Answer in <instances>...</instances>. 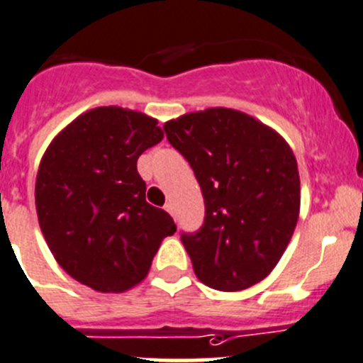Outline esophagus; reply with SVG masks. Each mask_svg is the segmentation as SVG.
<instances>
[{
	"mask_svg": "<svg viewBox=\"0 0 363 363\" xmlns=\"http://www.w3.org/2000/svg\"><path fill=\"white\" fill-rule=\"evenodd\" d=\"M164 208L167 210V212L171 213V216H174V205H172L171 201H169V203H165V206H164Z\"/></svg>",
	"mask_w": 363,
	"mask_h": 363,
	"instance_id": "esophagus-1",
	"label": "esophagus"
}]
</instances>
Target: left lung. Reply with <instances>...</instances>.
Masks as SVG:
<instances>
[{"instance_id":"1","label":"left lung","mask_w":363,"mask_h":363,"mask_svg":"<svg viewBox=\"0 0 363 363\" xmlns=\"http://www.w3.org/2000/svg\"><path fill=\"white\" fill-rule=\"evenodd\" d=\"M164 132L205 199L201 228L179 237L196 276L224 292L262 281L299 216L298 162L289 144L247 113L220 106L169 121Z\"/></svg>"}]
</instances>
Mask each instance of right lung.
Listing matches in <instances>:
<instances>
[{
  "label": "right lung",
  "instance_id": "1",
  "mask_svg": "<svg viewBox=\"0 0 363 363\" xmlns=\"http://www.w3.org/2000/svg\"><path fill=\"white\" fill-rule=\"evenodd\" d=\"M158 121L99 106L62 130L40 162L35 206L51 253L69 276L99 292L146 278L160 242L176 231L146 201L140 155L164 139Z\"/></svg>",
  "mask_w": 363,
  "mask_h": 363
}]
</instances>
